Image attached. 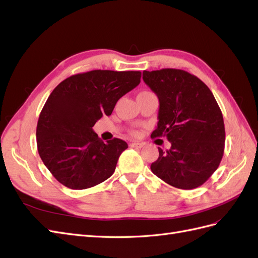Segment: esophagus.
<instances>
[{"instance_id": "esophagus-1", "label": "esophagus", "mask_w": 258, "mask_h": 258, "mask_svg": "<svg viewBox=\"0 0 258 258\" xmlns=\"http://www.w3.org/2000/svg\"><path fill=\"white\" fill-rule=\"evenodd\" d=\"M129 146L132 148H141V147H143V144L139 143V142H131V143H129Z\"/></svg>"}]
</instances>
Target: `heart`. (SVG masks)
I'll list each match as a JSON object with an SVG mask.
<instances>
[{
  "mask_svg": "<svg viewBox=\"0 0 258 258\" xmlns=\"http://www.w3.org/2000/svg\"><path fill=\"white\" fill-rule=\"evenodd\" d=\"M141 93H148V91H143V92H141ZM131 135H134V136H138V131H136V130L131 131Z\"/></svg>",
  "mask_w": 258,
  "mask_h": 258,
  "instance_id": "1",
  "label": "heart"
}]
</instances>
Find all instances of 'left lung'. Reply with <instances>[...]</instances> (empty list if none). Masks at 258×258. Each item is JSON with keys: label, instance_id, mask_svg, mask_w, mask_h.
<instances>
[{"label": "left lung", "instance_id": "8db88e82", "mask_svg": "<svg viewBox=\"0 0 258 258\" xmlns=\"http://www.w3.org/2000/svg\"><path fill=\"white\" fill-rule=\"evenodd\" d=\"M159 99L158 123L151 138L166 137L171 148L151 165L155 175L179 189H194L218 168L225 147L223 114L208 86L183 70L143 71Z\"/></svg>", "mask_w": 258, "mask_h": 258}]
</instances>
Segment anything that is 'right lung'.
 Returning a JSON list of instances; mask_svg holds the SVG:
<instances>
[{"label":"right lung","mask_w":258,"mask_h":258,"mask_svg":"<svg viewBox=\"0 0 258 258\" xmlns=\"http://www.w3.org/2000/svg\"><path fill=\"white\" fill-rule=\"evenodd\" d=\"M141 82L140 71H93L75 74L52 90L38 117L37 151L59 183L86 189L104 182L115 171L123 140L106 143L92 127L110 116L123 95Z\"/></svg>","instance_id":"add662e5"}]
</instances>
